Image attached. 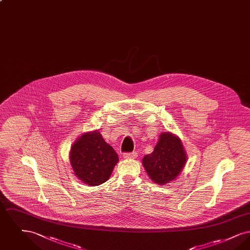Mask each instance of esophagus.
<instances>
[{"label":"esophagus","instance_id":"1","mask_svg":"<svg viewBox=\"0 0 250 250\" xmlns=\"http://www.w3.org/2000/svg\"><path fill=\"white\" fill-rule=\"evenodd\" d=\"M123 156L125 159H133V158L137 157V154L136 153H125Z\"/></svg>","mask_w":250,"mask_h":250}]
</instances>
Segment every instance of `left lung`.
<instances>
[{
	"instance_id": "1",
	"label": "left lung",
	"mask_w": 250,
	"mask_h": 250,
	"mask_svg": "<svg viewBox=\"0 0 250 250\" xmlns=\"http://www.w3.org/2000/svg\"><path fill=\"white\" fill-rule=\"evenodd\" d=\"M187 160L188 155L180 138L166 131L160 134L153 153L143 157V165L154 183L165 186L178 177Z\"/></svg>"
}]
</instances>
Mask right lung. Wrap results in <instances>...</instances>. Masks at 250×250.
Masks as SVG:
<instances>
[{
  "instance_id": "obj_1",
  "label": "right lung",
  "mask_w": 250,
  "mask_h": 250,
  "mask_svg": "<svg viewBox=\"0 0 250 250\" xmlns=\"http://www.w3.org/2000/svg\"><path fill=\"white\" fill-rule=\"evenodd\" d=\"M69 159L77 178L92 187L107 182L119 161L98 130L82 134L72 144Z\"/></svg>"
}]
</instances>
